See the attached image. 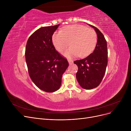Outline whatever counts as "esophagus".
Here are the masks:
<instances>
[{"label":"esophagus","mask_w":131,"mask_h":131,"mask_svg":"<svg viewBox=\"0 0 131 131\" xmlns=\"http://www.w3.org/2000/svg\"><path fill=\"white\" fill-rule=\"evenodd\" d=\"M68 63H69V64H72L73 62L72 60H68Z\"/></svg>","instance_id":"34e87169"}]
</instances>
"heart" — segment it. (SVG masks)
<instances>
[{"instance_id": "b5f03b06", "label": "heart", "mask_w": 131, "mask_h": 131, "mask_svg": "<svg viewBox=\"0 0 131 131\" xmlns=\"http://www.w3.org/2000/svg\"><path fill=\"white\" fill-rule=\"evenodd\" d=\"M52 40L55 48L59 52L64 51L70 44L72 47L63 53L65 57H84L94 50L97 37L93 30L88 27L72 25L65 27L61 31L55 32Z\"/></svg>"}]
</instances>
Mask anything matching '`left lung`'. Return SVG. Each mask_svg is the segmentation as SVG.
Masks as SVG:
<instances>
[{"instance_id":"1","label":"left lung","mask_w":131,"mask_h":131,"mask_svg":"<svg viewBox=\"0 0 131 131\" xmlns=\"http://www.w3.org/2000/svg\"><path fill=\"white\" fill-rule=\"evenodd\" d=\"M94 29L97 35V44L93 52L89 56L75 61L78 67L77 79L82 88L91 90L100 84L105 73L108 64V49L105 39L96 27L89 25Z\"/></svg>"}]
</instances>
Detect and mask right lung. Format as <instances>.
Here are the masks:
<instances>
[{
	"label": "right lung",
	"instance_id": "1",
	"mask_svg": "<svg viewBox=\"0 0 131 131\" xmlns=\"http://www.w3.org/2000/svg\"><path fill=\"white\" fill-rule=\"evenodd\" d=\"M59 25L42 27L28 39L25 57L29 75L34 84L46 92L60 88L62 77L69 63L55 50L52 37Z\"/></svg>",
	"mask_w": 131,
	"mask_h": 131
}]
</instances>
